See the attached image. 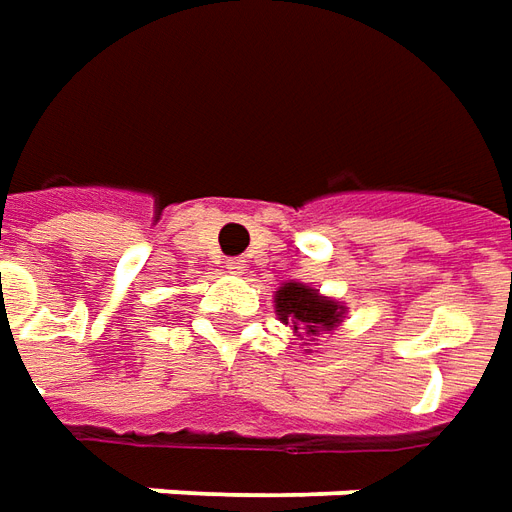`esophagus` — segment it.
<instances>
[{"instance_id":"obj_1","label":"esophagus","mask_w":512,"mask_h":512,"mask_svg":"<svg viewBox=\"0 0 512 512\" xmlns=\"http://www.w3.org/2000/svg\"><path fill=\"white\" fill-rule=\"evenodd\" d=\"M224 268H227L230 274H244V271H246V260H241V257H230V260L224 263Z\"/></svg>"}]
</instances>
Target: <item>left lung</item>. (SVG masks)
<instances>
[{
	"label": "left lung",
	"instance_id": "left-lung-1",
	"mask_svg": "<svg viewBox=\"0 0 512 512\" xmlns=\"http://www.w3.org/2000/svg\"><path fill=\"white\" fill-rule=\"evenodd\" d=\"M277 316L291 324L293 330H305L307 335H318L321 330H332L341 321V307L327 296H318L313 288L299 282H285L277 291Z\"/></svg>",
	"mask_w": 512,
	"mask_h": 512
}]
</instances>
